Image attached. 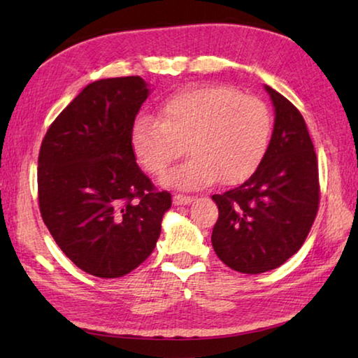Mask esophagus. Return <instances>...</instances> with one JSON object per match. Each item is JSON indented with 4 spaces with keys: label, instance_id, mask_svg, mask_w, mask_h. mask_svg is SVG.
<instances>
[{
    "label": "esophagus",
    "instance_id": "1",
    "mask_svg": "<svg viewBox=\"0 0 358 358\" xmlns=\"http://www.w3.org/2000/svg\"><path fill=\"white\" fill-rule=\"evenodd\" d=\"M193 201V196L190 195H180V193H176L173 196V203L176 206H180V204H189Z\"/></svg>",
    "mask_w": 358,
    "mask_h": 358
}]
</instances>
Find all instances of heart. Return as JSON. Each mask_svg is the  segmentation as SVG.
Segmentation results:
<instances>
[{
  "label": "heart",
  "mask_w": 358,
  "mask_h": 358,
  "mask_svg": "<svg viewBox=\"0 0 358 358\" xmlns=\"http://www.w3.org/2000/svg\"><path fill=\"white\" fill-rule=\"evenodd\" d=\"M271 113L260 98L228 85L189 87L168 98L157 120L141 117L133 124V154L145 171L162 176L185 152L182 166L163 184L201 189L219 179L236 184L254 173L268 149Z\"/></svg>",
  "instance_id": "b5f03b06"
}]
</instances>
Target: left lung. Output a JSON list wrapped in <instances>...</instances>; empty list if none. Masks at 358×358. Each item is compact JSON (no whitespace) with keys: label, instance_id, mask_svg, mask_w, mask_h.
I'll use <instances>...</instances> for the list:
<instances>
[{"label":"left lung","instance_id":"left-lung-1","mask_svg":"<svg viewBox=\"0 0 358 358\" xmlns=\"http://www.w3.org/2000/svg\"><path fill=\"white\" fill-rule=\"evenodd\" d=\"M276 119L255 173L213 195L219 219L213 248L234 271L259 274L282 265L306 241L320 201L319 165L300 110L271 87Z\"/></svg>","mask_w":358,"mask_h":358}]
</instances>
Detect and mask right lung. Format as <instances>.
I'll return each instance as SVG.
<instances>
[{
    "label": "right lung",
    "mask_w": 358,
    "mask_h": 358,
    "mask_svg": "<svg viewBox=\"0 0 358 358\" xmlns=\"http://www.w3.org/2000/svg\"><path fill=\"white\" fill-rule=\"evenodd\" d=\"M149 89L139 76L92 82L52 122L38 158L41 217L92 276L122 278L154 250L171 193L136 163L131 128Z\"/></svg>",
    "instance_id": "right-lung-1"
}]
</instances>
